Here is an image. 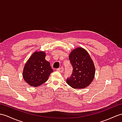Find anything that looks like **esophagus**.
<instances>
[{
    "label": "esophagus",
    "mask_w": 122,
    "mask_h": 122,
    "mask_svg": "<svg viewBox=\"0 0 122 122\" xmlns=\"http://www.w3.org/2000/svg\"><path fill=\"white\" fill-rule=\"evenodd\" d=\"M57 71H59V72H63V71H64V68L61 67V68H58V69H57Z\"/></svg>",
    "instance_id": "esophagus-1"
}]
</instances>
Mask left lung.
I'll list each match as a JSON object with an SVG mask.
<instances>
[{"instance_id": "1", "label": "left lung", "mask_w": 122, "mask_h": 122, "mask_svg": "<svg viewBox=\"0 0 122 122\" xmlns=\"http://www.w3.org/2000/svg\"><path fill=\"white\" fill-rule=\"evenodd\" d=\"M73 70L72 75L67 78V84L73 88H84L93 81L95 68L86 51L78 47L71 52L69 56Z\"/></svg>"}]
</instances>
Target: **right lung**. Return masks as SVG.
Returning <instances> with one entry per match:
<instances>
[{
    "label": "right lung",
    "instance_id": "obj_1",
    "mask_svg": "<svg viewBox=\"0 0 122 122\" xmlns=\"http://www.w3.org/2000/svg\"><path fill=\"white\" fill-rule=\"evenodd\" d=\"M45 57L44 52H36L30 56L24 68V79L32 86L37 87L45 83L53 71Z\"/></svg>",
    "mask_w": 122,
    "mask_h": 122
}]
</instances>
